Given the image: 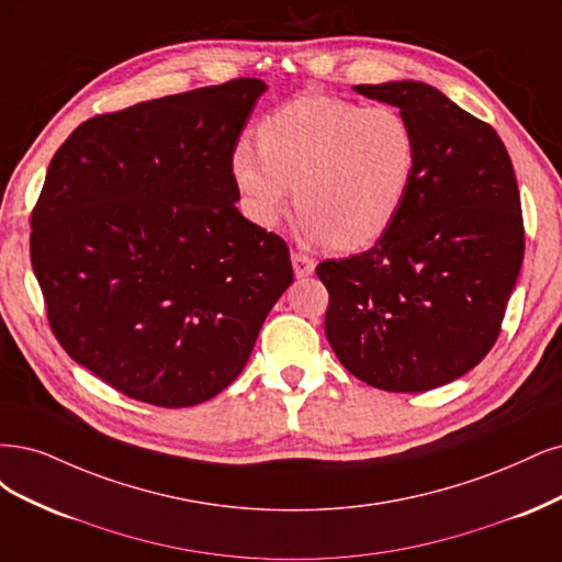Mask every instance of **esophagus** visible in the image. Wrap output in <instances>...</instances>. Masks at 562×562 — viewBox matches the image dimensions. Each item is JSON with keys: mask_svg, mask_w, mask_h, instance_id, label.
I'll return each instance as SVG.
<instances>
[{"mask_svg": "<svg viewBox=\"0 0 562 562\" xmlns=\"http://www.w3.org/2000/svg\"><path fill=\"white\" fill-rule=\"evenodd\" d=\"M292 266H294L296 278H307L315 273V261L311 257L301 255V251H292Z\"/></svg>", "mask_w": 562, "mask_h": 562, "instance_id": "esophagus-1", "label": "esophagus"}]
</instances>
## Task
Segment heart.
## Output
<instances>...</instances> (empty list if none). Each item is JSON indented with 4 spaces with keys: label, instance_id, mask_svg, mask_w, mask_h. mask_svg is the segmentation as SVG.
I'll return each instance as SVG.
<instances>
[{
    "label": "heart",
    "instance_id": "b5f03b06",
    "mask_svg": "<svg viewBox=\"0 0 562 562\" xmlns=\"http://www.w3.org/2000/svg\"><path fill=\"white\" fill-rule=\"evenodd\" d=\"M257 142L240 139L231 151L249 222L276 228L296 195L305 238L338 251L385 238L418 175V135L387 104L296 98L259 123Z\"/></svg>",
    "mask_w": 562,
    "mask_h": 562
}]
</instances>
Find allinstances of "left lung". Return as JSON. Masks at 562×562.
<instances>
[{"label": "left lung", "instance_id": "1", "mask_svg": "<svg viewBox=\"0 0 562 562\" xmlns=\"http://www.w3.org/2000/svg\"><path fill=\"white\" fill-rule=\"evenodd\" d=\"M396 106L418 135V175L385 238L322 261L324 331L367 385L425 392L491 352L516 286L525 235L509 151L493 131L423 81L355 86Z\"/></svg>", "mask_w": 562, "mask_h": 562}]
</instances>
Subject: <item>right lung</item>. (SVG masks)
<instances>
[{
	"instance_id": "add662e5",
	"label": "right lung",
	"mask_w": 562,
	"mask_h": 562,
	"mask_svg": "<svg viewBox=\"0 0 562 562\" xmlns=\"http://www.w3.org/2000/svg\"><path fill=\"white\" fill-rule=\"evenodd\" d=\"M268 86L233 79L100 114L53 156L30 259L65 352L162 408L245 369L292 284L289 247L235 203L231 151Z\"/></svg>"
}]
</instances>
